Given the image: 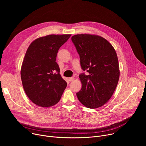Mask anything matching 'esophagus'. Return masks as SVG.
<instances>
[{
  "label": "esophagus",
  "instance_id": "34e87169",
  "mask_svg": "<svg viewBox=\"0 0 146 146\" xmlns=\"http://www.w3.org/2000/svg\"><path fill=\"white\" fill-rule=\"evenodd\" d=\"M69 80L70 81H73L74 80V77H70V78H69Z\"/></svg>",
  "mask_w": 146,
  "mask_h": 146
}]
</instances>
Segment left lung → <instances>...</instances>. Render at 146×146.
Wrapping results in <instances>:
<instances>
[{
  "instance_id": "1",
  "label": "left lung",
  "mask_w": 146,
  "mask_h": 146,
  "mask_svg": "<svg viewBox=\"0 0 146 146\" xmlns=\"http://www.w3.org/2000/svg\"><path fill=\"white\" fill-rule=\"evenodd\" d=\"M80 56L82 69L79 78L81 90L76 94L86 107L95 109L106 103L113 95L119 77L116 52L109 41L101 36L80 34L72 37Z\"/></svg>"
}]
</instances>
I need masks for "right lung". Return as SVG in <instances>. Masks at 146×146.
Masks as SVG:
<instances>
[{
    "label": "right lung",
    "instance_id": "add662e5",
    "mask_svg": "<svg viewBox=\"0 0 146 146\" xmlns=\"http://www.w3.org/2000/svg\"><path fill=\"white\" fill-rule=\"evenodd\" d=\"M71 35H50L35 40L26 52L21 69L24 90L36 105L49 108L60 100L67 83L55 62L59 48Z\"/></svg>",
    "mask_w": 146,
    "mask_h": 146
}]
</instances>
